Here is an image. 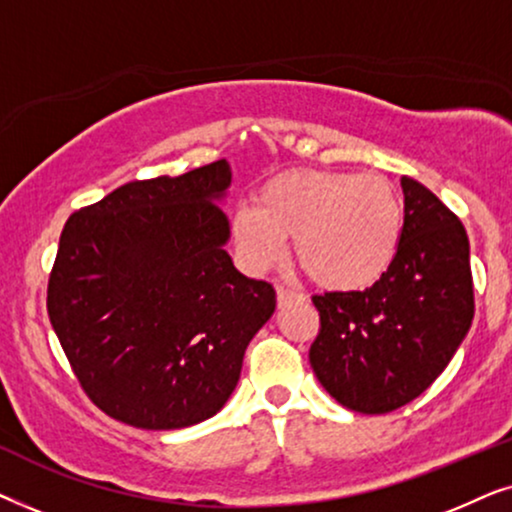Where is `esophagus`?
<instances>
[{"mask_svg": "<svg viewBox=\"0 0 512 512\" xmlns=\"http://www.w3.org/2000/svg\"><path fill=\"white\" fill-rule=\"evenodd\" d=\"M296 298H300L298 291L286 289V286H277V303H279V307L286 305V303H291V300H296Z\"/></svg>", "mask_w": 512, "mask_h": 512, "instance_id": "obj_1", "label": "esophagus"}]
</instances>
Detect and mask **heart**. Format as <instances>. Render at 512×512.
I'll use <instances>...</instances> for the list:
<instances>
[{"label":"heart","instance_id":"b5f03b06","mask_svg":"<svg viewBox=\"0 0 512 512\" xmlns=\"http://www.w3.org/2000/svg\"><path fill=\"white\" fill-rule=\"evenodd\" d=\"M405 230L398 188L377 172L286 170L258 188L254 205L230 214L235 254L249 272L293 258L328 291H363L396 263Z\"/></svg>","mask_w":512,"mask_h":512}]
</instances>
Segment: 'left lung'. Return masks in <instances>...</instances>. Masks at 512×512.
Wrapping results in <instances>:
<instances>
[{
    "label": "left lung",
    "instance_id": "1",
    "mask_svg": "<svg viewBox=\"0 0 512 512\" xmlns=\"http://www.w3.org/2000/svg\"><path fill=\"white\" fill-rule=\"evenodd\" d=\"M405 230L396 263L366 291L314 296V375L345 408L384 415L431 387L471 328L473 277L461 221L419 181L401 179Z\"/></svg>",
    "mask_w": 512,
    "mask_h": 512
}]
</instances>
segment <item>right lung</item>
<instances>
[{"mask_svg":"<svg viewBox=\"0 0 512 512\" xmlns=\"http://www.w3.org/2000/svg\"><path fill=\"white\" fill-rule=\"evenodd\" d=\"M230 179L216 160L130 181L65 223L48 317L83 391L118 422L167 431L216 415L275 312V289L226 251L216 202Z\"/></svg>","mask_w":512,"mask_h":512,"instance_id":"obj_1","label":"right lung"}]
</instances>
